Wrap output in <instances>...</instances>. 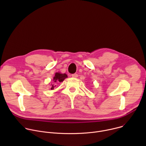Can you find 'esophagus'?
I'll return each instance as SVG.
<instances>
[{"label":"esophagus","mask_w":146,"mask_h":146,"mask_svg":"<svg viewBox=\"0 0 146 146\" xmlns=\"http://www.w3.org/2000/svg\"><path fill=\"white\" fill-rule=\"evenodd\" d=\"M72 77H73V78H77V77H78V74H76V73L72 74Z\"/></svg>","instance_id":"esophagus-1"}]
</instances>
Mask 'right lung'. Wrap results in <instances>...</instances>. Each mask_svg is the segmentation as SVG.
Wrapping results in <instances>:
<instances>
[{
	"label": "right lung",
	"mask_w": 146,
	"mask_h": 146,
	"mask_svg": "<svg viewBox=\"0 0 146 146\" xmlns=\"http://www.w3.org/2000/svg\"><path fill=\"white\" fill-rule=\"evenodd\" d=\"M67 77H68V76L66 74H65V73L62 74V73H60L59 72L55 73V76L52 80V81H54V82H53V84H51V90L54 89V87L56 86H55V82H61Z\"/></svg>",
	"instance_id": "right-lung-1"
}]
</instances>
